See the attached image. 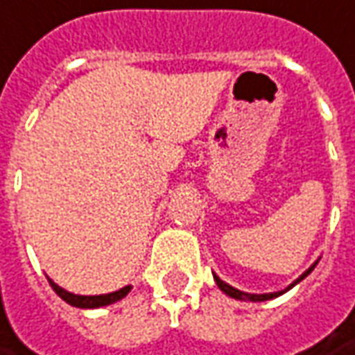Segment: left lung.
Segmentation results:
<instances>
[{
	"mask_svg": "<svg viewBox=\"0 0 355 355\" xmlns=\"http://www.w3.org/2000/svg\"><path fill=\"white\" fill-rule=\"evenodd\" d=\"M315 265H317V263H315ZM315 265L309 266V268L305 270L304 275L300 276L297 280H294V282L288 286V288H284V290H280V292H272V294H248V292H241V290H236L234 286L226 284L224 280H220V278L216 275H214V282L218 284V288H220V290H222V292H224V294L230 295V297H234V300H248V302H266V300H272V297H278V295H282V294H284V292H288L290 288H294V286L297 284V282H302L305 276L309 275L313 268H315Z\"/></svg>",
	"mask_w": 355,
	"mask_h": 355,
	"instance_id": "obj_1",
	"label": "left lung"
}]
</instances>
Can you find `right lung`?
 <instances>
[{
	"instance_id": "right-lung-1",
	"label": "right lung",
	"mask_w": 355,
	"mask_h": 355,
	"mask_svg": "<svg viewBox=\"0 0 355 355\" xmlns=\"http://www.w3.org/2000/svg\"><path fill=\"white\" fill-rule=\"evenodd\" d=\"M48 282H50V286L53 288V292L60 295L63 302H67V304L73 305V307H80V309H96V307L116 304V302H119L121 297H125V295L131 292V286H125V288H121V290H117V292H112V294L77 295L71 294L67 290H63V288H60L51 278H48Z\"/></svg>"
}]
</instances>
